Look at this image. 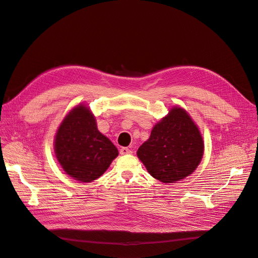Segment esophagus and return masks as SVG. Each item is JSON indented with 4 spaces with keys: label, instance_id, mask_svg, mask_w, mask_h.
Masks as SVG:
<instances>
[{
    "label": "esophagus",
    "instance_id": "1",
    "mask_svg": "<svg viewBox=\"0 0 258 258\" xmlns=\"http://www.w3.org/2000/svg\"><path fill=\"white\" fill-rule=\"evenodd\" d=\"M120 154L121 155H130V154H132V151L127 147H122L120 150Z\"/></svg>",
    "mask_w": 258,
    "mask_h": 258
}]
</instances>
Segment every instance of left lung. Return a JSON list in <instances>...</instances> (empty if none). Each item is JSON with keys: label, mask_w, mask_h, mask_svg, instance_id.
<instances>
[{"label": "left lung", "mask_w": 258, "mask_h": 258, "mask_svg": "<svg viewBox=\"0 0 258 258\" xmlns=\"http://www.w3.org/2000/svg\"><path fill=\"white\" fill-rule=\"evenodd\" d=\"M204 143L195 122L181 107H173L157 123L137 152L152 177L174 183L191 174L203 157Z\"/></svg>", "instance_id": "obj_1"}]
</instances>
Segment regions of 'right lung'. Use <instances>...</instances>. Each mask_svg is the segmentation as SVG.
<instances>
[{"instance_id": "right-lung-1", "label": "right lung", "mask_w": 258, "mask_h": 258, "mask_svg": "<svg viewBox=\"0 0 258 258\" xmlns=\"http://www.w3.org/2000/svg\"><path fill=\"white\" fill-rule=\"evenodd\" d=\"M54 147L66 173L80 182L98 179L118 156L116 146L99 133L94 116L85 105L76 106L66 116Z\"/></svg>"}]
</instances>
